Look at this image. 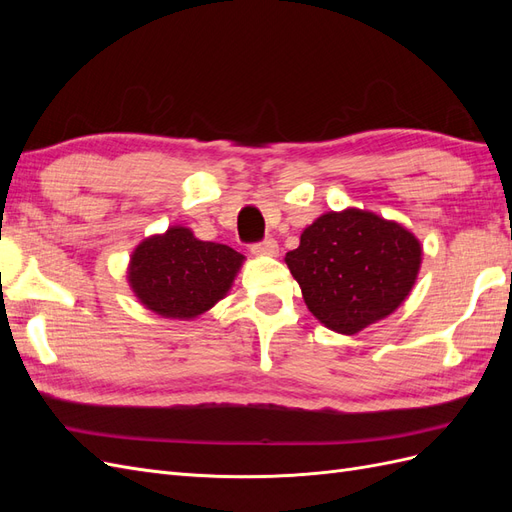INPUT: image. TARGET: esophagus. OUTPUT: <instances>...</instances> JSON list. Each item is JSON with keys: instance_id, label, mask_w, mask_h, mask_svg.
<instances>
[{"instance_id": "esophagus-1", "label": "esophagus", "mask_w": 512, "mask_h": 512, "mask_svg": "<svg viewBox=\"0 0 512 512\" xmlns=\"http://www.w3.org/2000/svg\"><path fill=\"white\" fill-rule=\"evenodd\" d=\"M252 254L254 256H277L280 254V245H277L275 239H265L262 243L252 245Z\"/></svg>"}]
</instances>
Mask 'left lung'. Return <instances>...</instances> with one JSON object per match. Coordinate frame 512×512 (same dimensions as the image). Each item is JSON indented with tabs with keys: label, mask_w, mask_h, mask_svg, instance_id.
<instances>
[{
	"label": "left lung",
	"mask_w": 512,
	"mask_h": 512,
	"mask_svg": "<svg viewBox=\"0 0 512 512\" xmlns=\"http://www.w3.org/2000/svg\"><path fill=\"white\" fill-rule=\"evenodd\" d=\"M284 260L309 312L335 333L356 335L408 299L423 245L399 222L348 207L322 213Z\"/></svg>",
	"instance_id": "left-lung-1"
}]
</instances>
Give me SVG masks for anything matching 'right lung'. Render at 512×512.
<instances>
[{
	"instance_id": "obj_1",
	"label": "right lung",
	"mask_w": 512,
	"mask_h": 512,
	"mask_svg": "<svg viewBox=\"0 0 512 512\" xmlns=\"http://www.w3.org/2000/svg\"><path fill=\"white\" fill-rule=\"evenodd\" d=\"M243 260L224 243L200 241L192 228L168 226L134 247L128 284L149 312L194 320L226 297Z\"/></svg>"
}]
</instances>
